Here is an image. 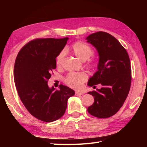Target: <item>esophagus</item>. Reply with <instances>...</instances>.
Returning <instances> with one entry per match:
<instances>
[{
    "label": "esophagus",
    "instance_id": "esophagus-1",
    "mask_svg": "<svg viewBox=\"0 0 147 147\" xmlns=\"http://www.w3.org/2000/svg\"><path fill=\"white\" fill-rule=\"evenodd\" d=\"M83 94V92H75V95L78 96V95H82Z\"/></svg>",
    "mask_w": 147,
    "mask_h": 147
}]
</instances>
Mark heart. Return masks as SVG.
<instances>
[{"label":"heart","mask_w":147,"mask_h":147,"mask_svg":"<svg viewBox=\"0 0 147 147\" xmlns=\"http://www.w3.org/2000/svg\"><path fill=\"white\" fill-rule=\"evenodd\" d=\"M73 53L81 61H85L90 59L94 54V50L87 43L83 42H76L72 46ZM65 51H62L55 59V62L57 66H61L64 61L65 56ZM88 65L90 67H95L96 64L93 59H89ZM88 79V74L85 72H77V73H69L65 77L64 83L71 88L80 90L86 81Z\"/></svg>","instance_id":"heart-1"}]
</instances>
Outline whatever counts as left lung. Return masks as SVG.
I'll list each match as a JSON object with an SVG mask.
<instances>
[{
	"label": "left lung",
	"mask_w": 147,
	"mask_h": 147,
	"mask_svg": "<svg viewBox=\"0 0 147 147\" xmlns=\"http://www.w3.org/2000/svg\"><path fill=\"white\" fill-rule=\"evenodd\" d=\"M98 51V71L89 80L88 85L102 88L88 92L94 103L88 107L89 114L98 118H107L116 114L128 95L131 82V69L128 54L119 42L108 33L98 32L86 38Z\"/></svg>",
	"instance_id": "obj_1"
}]
</instances>
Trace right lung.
<instances>
[{"label": "right lung", "instance_id": "right-lung-1", "mask_svg": "<svg viewBox=\"0 0 147 147\" xmlns=\"http://www.w3.org/2000/svg\"><path fill=\"white\" fill-rule=\"evenodd\" d=\"M67 40L65 37L31 40L22 47L15 61L14 79L18 95L33 116L46 123L61 117L67 99L74 95V90L66 86L60 85V89L55 90L47 83L56 68L55 58Z\"/></svg>", "mask_w": 147, "mask_h": 147}]
</instances>
